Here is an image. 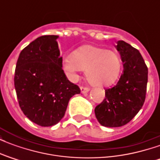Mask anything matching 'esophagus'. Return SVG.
<instances>
[{"label": "esophagus", "mask_w": 160, "mask_h": 160, "mask_svg": "<svg viewBox=\"0 0 160 160\" xmlns=\"http://www.w3.org/2000/svg\"><path fill=\"white\" fill-rule=\"evenodd\" d=\"M80 91H81V93H87L90 89L88 88V87H80Z\"/></svg>", "instance_id": "esophagus-1"}]
</instances>
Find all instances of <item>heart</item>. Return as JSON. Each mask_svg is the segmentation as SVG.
I'll list each match as a JSON object with an SVG mask.
<instances>
[{"label": "heart", "instance_id": "b5f03b06", "mask_svg": "<svg viewBox=\"0 0 160 160\" xmlns=\"http://www.w3.org/2000/svg\"><path fill=\"white\" fill-rule=\"evenodd\" d=\"M64 69L69 74L86 71L87 81L95 87H108L120 76L122 63L117 53L85 45L76 49L64 61Z\"/></svg>", "mask_w": 160, "mask_h": 160}]
</instances>
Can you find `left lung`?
<instances>
[{
    "label": "left lung",
    "mask_w": 160,
    "mask_h": 160,
    "mask_svg": "<svg viewBox=\"0 0 160 160\" xmlns=\"http://www.w3.org/2000/svg\"><path fill=\"white\" fill-rule=\"evenodd\" d=\"M116 48L120 53L123 71L118 84L105 90L103 102L95 108V116L104 127H122L135 117L144 104L148 67L139 50L122 40Z\"/></svg>",
    "instance_id": "obj_1"
}]
</instances>
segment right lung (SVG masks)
<instances>
[{"label":"right lung","instance_id":"obj_1","mask_svg":"<svg viewBox=\"0 0 160 160\" xmlns=\"http://www.w3.org/2000/svg\"><path fill=\"white\" fill-rule=\"evenodd\" d=\"M57 38L56 35L38 38L20 52L16 64L14 87L19 107L42 127L58 123L70 98L80 93L62 70Z\"/></svg>","mask_w":160,"mask_h":160}]
</instances>
